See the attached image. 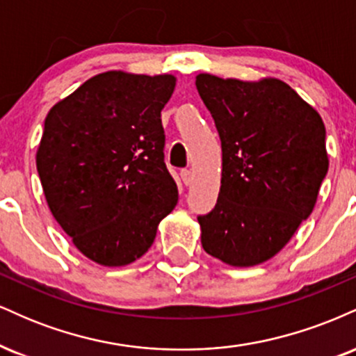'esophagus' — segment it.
<instances>
[{
	"label": "esophagus",
	"mask_w": 356,
	"mask_h": 356,
	"mask_svg": "<svg viewBox=\"0 0 356 356\" xmlns=\"http://www.w3.org/2000/svg\"><path fill=\"white\" fill-rule=\"evenodd\" d=\"M181 179H182V182L186 184V186H189V184L192 182V172H191V170H187V169L181 170Z\"/></svg>",
	"instance_id": "obj_1"
}]
</instances>
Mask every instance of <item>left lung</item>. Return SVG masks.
Listing matches in <instances>:
<instances>
[{"instance_id": "8db88e82", "label": "left lung", "mask_w": 356, "mask_h": 356, "mask_svg": "<svg viewBox=\"0 0 356 356\" xmlns=\"http://www.w3.org/2000/svg\"><path fill=\"white\" fill-rule=\"evenodd\" d=\"M222 147L218 204L199 216L207 254L236 268L271 259L309 218L328 172L320 113L284 81L195 76Z\"/></svg>"}]
</instances>
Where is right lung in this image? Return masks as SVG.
<instances>
[{"label":"right lung","instance_id":"1","mask_svg":"<svg viewBox=\"0 0 356 356\" xmlns=\"http://www.w3.org/2000/svg\"><path fill=\"white\" fill-rule=\"evenodd\" d=\"M175 76L105 72L53 107L36 169L53 218L102 266H125L152 246L177 204L164 162L161 112Z\"/></svg>","mask_w":356,"mask_h":356}]
</instances>
